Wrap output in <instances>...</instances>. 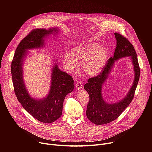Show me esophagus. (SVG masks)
<instances>
[{
    "label": "esophagus",
    "instance_id": "1",
    "mask_svg": "<svg viewBox=\"0 0 152 152\" xmlns=\"http://www.w3.org/2000/svg\"><path fill=\"white\" fill-rule=\"evenodd\" d=\"M82 81L79 80V81H77V82L76 83L75 87H76V89L79 90V89H80V88H82Z\"/></svg>",
    "mask_w": 152,
    "mask_h": 152
}]
</instances>
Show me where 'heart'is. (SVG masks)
<instances>
[{"mask_svg":"<svg viewBox=\"0 0 152 152\" xmlns=\"http://www.w3.org/2000/svg\"><path fill=\"white\" fill-rule=\"evenodd\" d=\"M107 50L97 43H89L75 46L72 52L64 55V62L66 68L72 70L77 64L76 60H81V67L88 76L99 75L103 70L107 59Z\"/></svg>","mask_w":152,"mask_h":152,"instance_id":"1","label":"heart"}]
</instances>
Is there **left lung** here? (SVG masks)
<instances>
[{
	"mask_svg": "<svg viewBox=\"0 0 152 152\" xmlns=\"http://www.w3.org/2000/svg\"><path fill=\"white\" fill-rule=\"evenodd\" d=\"M114 35L117 40V46L114 56L108 59L105 67L99 75L90 78L83 86L90 96V100L86 108V117L90 121L97 125L109 123L120 115L134 99L140 79V69L134 47L122 35L117 32L114 33ZM128 56L132 58L135 72L133 85L123 99L115 104H108L102 97V86L109 75L115 61Z\"/></svg>",
	"mask_w": 152,
	"mask_h": 152,
	"instance_id": "obj_1",
	"label": "left lung"
}]
</instances>
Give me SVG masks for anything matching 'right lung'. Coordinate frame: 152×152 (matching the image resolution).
<instances>
[{"label": "right lung", "mask_w": 152, "mask_h": 152, "mask_svg": "<svg viewBox=\"0 0 152 152\" xmlns=\"http://www.w3.org/2000/svg\"><path fill=\"white\" fill-rule=\"evenodd\" d=\"M58 32L56 28L32 30L19 43L11 62L14 90L18 102L35 119L46 123H52L61 116L64 99L73 90L74 80L70 75L61 71L55 64L52 70L51 86L48 95L42 99H33L27 91L23 81L22 65L27 50L42 48L45 37Z\"/></svg>", "instance_id": "add662e5"}]
</instances>
